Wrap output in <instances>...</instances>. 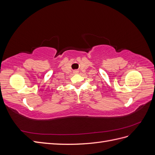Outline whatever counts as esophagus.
Listing matches in <instances>:
<instances>
[{"instance_id": "obj_1", "label": "esophagus", "mask_w": 155, "mask_h": 155, "mask_svg": "<svg viewBox=\"0 0 155 155\" xmlns=\"http://www.w3.org/2000/svg\"><path fill=\"white\" fill-rule=\"evenodd\" d=\"M78 72V71H76V70H75V71L74 72V74H77Z\"/></svg>"}]
</instances>
